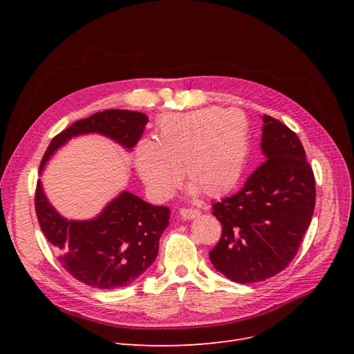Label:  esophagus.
Listing matches in <instances>:
<instances>
[{
  "mask_svg": "<svg viewBox=\"0 0 354 354\" xmlns=\"http://www.w3.org/2000/svg\"><path fill=\"white\" fill-rule=\"evenodd\" d=\"M180 216L185 219V221H189V219H194L196 216L201 215V211L199 209H194V208H180L179 211Z\"/></svg>",
  "mask_w": 354,
  "mask_h": 354,
  "instance_id": "esophagus-1",
  "label": "esophagus"
}]
</instances>
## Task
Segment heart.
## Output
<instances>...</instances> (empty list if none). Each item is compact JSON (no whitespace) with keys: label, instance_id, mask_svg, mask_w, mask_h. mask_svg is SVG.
I'll list each match as a JSON object with an SVG mask.
<instances>
[{"label":"heart","instance_id":"obj_1","mask_svg":"<svg viewBox=\"0 0 354 354\" xmlns=\"http://www.w3.org/2000/svg\"><path fill=\"white\" fill-rule=\"evenodd\" d=\"M250 153L248 123L238 110L216 107L166 115L155 142L143 140L136 169L156 199L169 198L180 180V166L189 192L216 198L232 191L243 176Z\"/></svg>","mask_w":354,"mask_h":354}]
</instances>
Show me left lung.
<instances>
[{"label":"left lung","mask_w":354,"mask_h":354,"mask_svg":"<svg viewBox=\"0 0 354 354\" xmlns=\"http://www.w3.org/2000/svg\"><path fill=\"white\" fill-rule=\"evenodd\" d=\"M261 151L267 160L244 188L212 205L222 225L209 258L228 280L248 284L274 277L292 261L315 205V180L297 135L263 116Z\"/></svg>","instance_id":"8db88e82"}]
</instances>
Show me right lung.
Returning a JSON list of instances; mask_svg holds the SVG:
<instances>
[{
	"mask_svg": "<svg viewBox=\"0 0 354 354\" xmlns=\"http://www.w3.org/2000/svg\"><path fill=\"white\" fill-rule=\"evenodd\" d=\"M147 116L140 111L110 109L77 120L55 136L41 159L40 174L50 158L71 138L97 133L132 151L143 135ZM35 212L59 261L76 280L95 288L113 290L135 281L152 266L159 238L169 225V208L155 207L123 191L91 219L62 216L37 182Z\"/></svg>",
	"mask_w": 354,
	"mask_h": 354,
	"instance_id": "add662e5",
	"label": "right lung"
}]
</instances>
